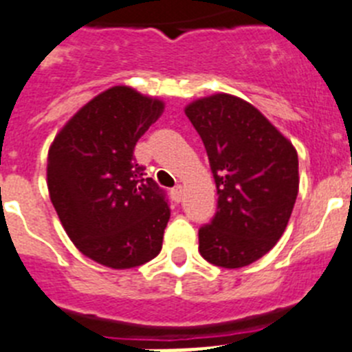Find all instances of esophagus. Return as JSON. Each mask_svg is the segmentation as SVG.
I'll list each match as a JSON object with an SVG mask.
<instances>
[{
    "instance_id": "1",
    "label": "esophagus",
    "mask_w": 352,
    "mask_h": 352,
    "mask_svg": "<svg viewBox=\"0 0 352 352\" xmlns=\"http://www.w3.org/2000/svg\"><path fill=\"white\" fill-rule=\"evenodd\" d=\"M170 197H173L174 203H182V199H183V188L182 186H174L173 190H170Z\"/></svg>"
}]
</instances>
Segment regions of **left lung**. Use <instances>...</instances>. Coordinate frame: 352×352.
Instances as JSON below:
<instances>
[{
  "mask_svg": "<svg viewBox=\"0 0 352 352\" xmlns=\"http://www.w3.org/2000/svg\"><path fill=\"white\" fill-rule=\"evenodd\" d=\"M217 185V213L199 229V252L222 268H243L284 234L296 203L298 153L254 105L217 93L186 105Z\"/></svg>",
  "mask_w": 352,
  "mask_h": 352,
  "instance_id": "obj_1",
  "label": "left lung"
}]
</instances>
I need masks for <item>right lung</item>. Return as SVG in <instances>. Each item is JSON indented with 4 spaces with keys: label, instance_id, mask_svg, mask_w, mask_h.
Listing matches in <instances>:
<instances>
[{
    "label": "right lung",
    "instance_id": "right-lung-1",
    "mask_svg": "<svg viewBox=\"0 0 352 352\" xmlns=\"http://www.w3.org/2000/svg\"><path fill=\"white\" fill-rule=\"evenodd\" d=\"M164 102L114 86L74 114L47 157L52 206L84 256L114 270L158 256L170 210L133 157Z\"/></svg>",
    "mask_w": 352,
    "mask_h": 352
}]
</instances>
